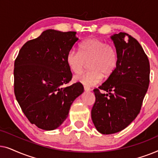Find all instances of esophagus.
I'll return each instance as SVG.
<instances>
[{
	"label": "esophagus",
	"mask_w": 158,
	"mask_h": 158,
	"mask_svg": "<svg viewBox=\"0 0 158 158\" xmlns=\"http://www.w3.org/2000/svg\"><path fill=\"white\" fill-rule=\"evenodd\" d=\"M84 90H85V91H90V90H91V89H90V88L86 87V86H84Z\"/></svg>",
	"instance_id": "obj_1"
}]
</instances>
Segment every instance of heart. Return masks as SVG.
Listing matches in <instances>:
<instances>
[{"instance_id":"1","label":"heart","mask_w":158,"mask_h":158,"mask_svg":"<svg viewBox=\"0 0 158 158\" xmlns=\"http://www.w3.org/2000/svg\"><path fill=\"white\" fill-rule=\"evenodd\" d=\"M67 64L74 73H80L88 62L89 70L74 77V81L85 86H94L109 77L117 65V55L113 47L97 38L83 42L79 52L70 50L67 55Z\"/></svg>"}]
</instances>
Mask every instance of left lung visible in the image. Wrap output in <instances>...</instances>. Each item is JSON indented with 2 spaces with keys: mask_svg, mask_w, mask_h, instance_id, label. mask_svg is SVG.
I'll return each instance as SVG.
<instances>
[{
  "mask_svg": "<svg viewBox=\"0 0 158 158\" xmlns=\"http://www.w3.org/2000/svg\"><path fill=\"white\" fill-rule=\"evenodd\" d=\"M117 65L106 81L94 90L91 118L97 130L111 135L128 127L139 114L150 83V62L137 40L124 32L111 36ZM107 94H101L100 90Z\"/></svg>",
  "mask_w": 158,
  "mask_h": 158,
  "instance_id": "8db88e82",
  "label": "left lung"
}]
</instances>
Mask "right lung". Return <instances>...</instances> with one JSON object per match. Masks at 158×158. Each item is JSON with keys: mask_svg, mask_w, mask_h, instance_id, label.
I'll return each instance as SVG.
<instances>
[{"mask_svg": "<svg viewBox=\"0 0 158 158\" xmlns=\"http://www.w3.org/2000/svg\"><path fill=\"white\" fill-rule=\"evenodd\" d=\"M78 41L75 31L54 29L28 41L14 62V94L32 124L49 131L68 116L75 99L83 94L81 83L64 87L72 79L66 57Z\"/></svg>", "mask_w": 158, "mask_h": 158, "instance_id": "right-lung-1", "label": "right lung"}]
</instances>
